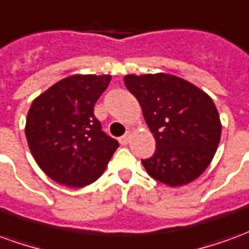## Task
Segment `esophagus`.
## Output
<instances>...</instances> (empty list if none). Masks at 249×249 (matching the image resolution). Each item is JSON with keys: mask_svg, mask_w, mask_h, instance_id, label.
Masks as SVG:
<instances>
[{"mask_svg": "<svg viewBox=\"0 0 249 249\" xmlns=\"http://www.w3.org/2000/svg\"><path fill=\"white\" fill-rule=\"evenodd\" d=\"M132 137H133V133H132V132H126V133L120 139V142H121V144H128V142H130V140H132Z\"/></svg>", "mask_w": 249, "mask_h": 249, "instance_id": "obj_1", "label": "esophagus"}]
</instances>
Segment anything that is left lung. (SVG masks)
<instances>
[{
	"instance_id": "obj_1",
	"label": "left lung",
	"mask_w": 249,
	"mask_h": 249,
	"mask_svg": "<svg viewBox=\"0 0 249 249\" xmlns=\"http://www.w3.org/2000/svg\"><path fill=\"white\" fill-rule=\"evenodd\" d=\"M124 84L140 103L156 140L155 155L141 160L148 175L169 187L196 180L212 161L221 136L212 98L168 73L126 74Z\"/></svg>"
}]
</instances>
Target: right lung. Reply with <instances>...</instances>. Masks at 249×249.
Here are the masks:
<instances>
[{
	"mask_svg": "<svg viewBox=\"0 0 249 249\" xmlns=\"http://www.w3.org/2000/svg\"><path fill=\"white\" fill-rule=\"evenodd\" d=\"M112 76L73 74L30 105L25 135L38 167L56 183L82 188L105 171L119 142L101 130L94 104Z\"/></svg>",
	"mask_w": 249,
	"mask_h": 249,
	"instance_id": "1",
	"label": "right lung"
}]
</instances>
